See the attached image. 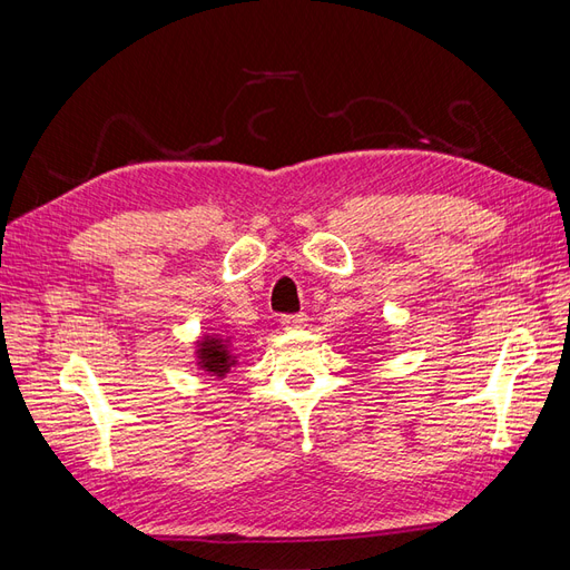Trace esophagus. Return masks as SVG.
Here are the masks:
<instances>
[{"mask_svg": "<svg viewBox=\"0 0 570 570\" xmlns=\"http://www.w3.org/2000/svg\"><path fill=\"white\" fill-rule=\"evenodd\" d=\"M306 314H287L281 318V323L287 327V331H297V327L306 325Z\"/></svg>", "mask_w": 570, "mask_h": 570, "instance_id": "34e87169", "label": "esophagus"}]
</instances>
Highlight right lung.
<instances>
[{
	"instance_id": "1",
	"label": "right lung",
	"mask_w": 570,
	"mask_h": 570,
	"mask_svg": "<svg viewBox=\"0 0 570 570\" xmlns=\"http://www.w3.org/2000/svg\"><path fill=\"white\" fill-rule=\"evenodd\" d=\"M199 364L204 371L216 373V375H226L230 366H235V356L228 352V340L220 337H206L199 344Z\"/></svg>"
}]
</instances>
